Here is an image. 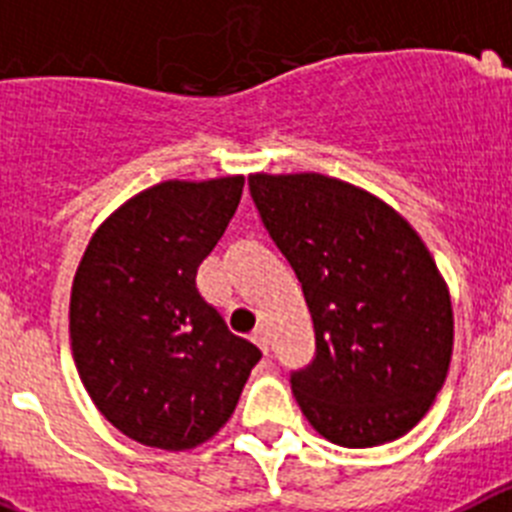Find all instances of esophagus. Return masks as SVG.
<instances>
[{"label": "esophagus", "mask_w": 512, "mask_h": 512, "mask_svg": "<svg viewBox=\"0 0 512 512\" xmlns=\"http://www.w3.org/2000/svg\"><path fill=\"white\" fill-rule=\"evenodd\" d=\"M251 341L256 343V346H259L261 351H264V354H269V336H266L264 330H256V333H253Z\"/></svg>", "instance_id": "esophagus-1"}]
</instances>
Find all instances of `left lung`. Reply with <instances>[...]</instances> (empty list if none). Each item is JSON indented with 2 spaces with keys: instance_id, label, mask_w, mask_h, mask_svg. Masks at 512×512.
<instances>
[{
  "instance_id": "1",
  "label": "left lung",
  "mask_w": 512,
  "mask_h": 512,
  "mask_svg": "<svg viewBox=\"0 0 512 512\" xmlns=\"http://www.w3.org/2000/svg\"><path fill=\"white\" fill-rule=\"evenodd\" d=\"M248 187L315 325V361L292 374L307 423L346 449L405 436L454 351L449 287L423 238L377 194L336 176L259 171Z\"/></svg>"
}]
</instances>
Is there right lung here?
Wrapping results in <instances>:
<instances>
[{
  "label": "right lung",
  "mask_w": 512,
  "mask_h": 512,
  "mask_svg": "<svg viewBox=\"0 0 512 512\" xmlns=\"http://www.w3.org/2000/svg\"><path fill=\"white\" fill-rule=\"evenodd\" d=\"M243 184V174L153 184L104 217L76 266V372L99 413L151 449L210 441L261 359L194 282L238 210Z\"/></svg>",
  "instance_id": "1"
}]
</instances>
